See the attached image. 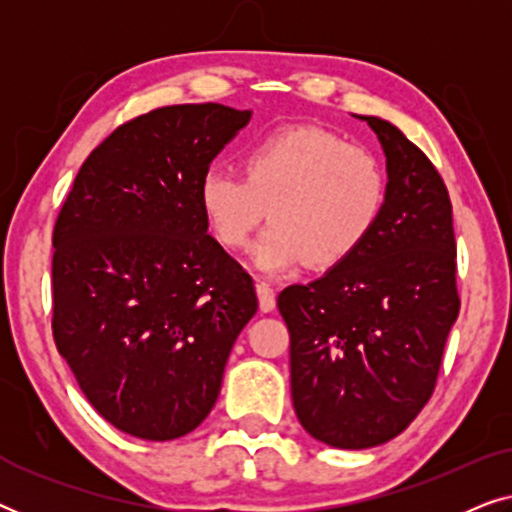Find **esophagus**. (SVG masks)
<instances>
[{"instance_id":"esophagus-1","label":"esophagus","mask_w":512,"mask_h":512,"mask_svg":"<svg viewBox=\"0 0 512 512\" xmlns=\"http://www.w3.org/2000/svg\"><path fill=\"white\" fill-rule=\"evenodd\" d=\"M256 293H258V305H261L263 312H272L275 310L277 300H275V289L265 282V279H258L256 282Z\"/></svg>"}]
</instances>
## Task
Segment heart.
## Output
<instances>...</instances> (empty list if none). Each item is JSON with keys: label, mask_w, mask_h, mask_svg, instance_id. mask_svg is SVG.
Segmentation results:
<instances>
[{"label": "heart", "mask_w": 512, "mask_h": 512, "mask_svg": "<svg viewBox=\"0 0 512 512\" xmlns=\"http://www.w3.org/2000/svg\"><path fill=\"white\" fill-rule=\"evenodd\" d=\"M387 172L363 146L347 144L317 125H291L256 139L242 174L212 167L202 174L198 200L216 242L228 251L254 244L263 270L310 261L331 268L352 258L375 233L387 207Z\"/></svg>", "instance_id": "heart-1"}]
</instances>
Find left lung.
Segmentation results:
<instances>
[{"label":"left lung","mask_w":512,"mask_h":512,"mask_svg":"<svg viewBox=\"0 0 512 512\" xmlns=\"http://www.w3.org/2000/svg\"><path fill=\"white\" fill-rule=\"evenodd\" d=\"M387 207L345 263L279 293L291 335V396L312 438L340 450L387 443L436 387L459 317L452 202L429 158L377 116Z\"/></svg>","instance_id":"1"}]
</instances>
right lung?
Returning <instances> with one entry per match:
<instances>
[{"instance_id": "add662e5", "label": "right lung", "mask_w": 512, "mask_h": 512, "mask_svg": "<svg viewBox=\"0 0 512 512\" xmlns=\"http://www.w3.org/2000/svg\"><path fill=\"white\" fill-rule=\"evenodd\" d=\"M251 111L153 109L86 158L53 230V338L90 405L142 440L214 408L254 279L207 233L202 174Z\"/></svg>"}]
</instances>
